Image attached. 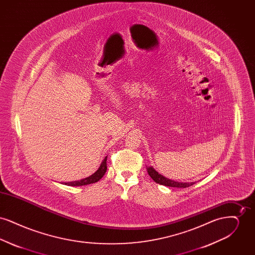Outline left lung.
Wrapping results in <instances>:
<instances>
[{
    "label": "left lung",
    "instance_id": "8db88e82",
    "mask_svg": "<svg viewBox=\"0 0 255 255\" xmlns=\"http://www.w3.org/2000/svg\"><path fill=\"white\" fill-rule=\"evenodd\" d=\"M147 172L149 174V176L154 180V182L165 185V186H170V187H179V188H185L188 186H191L194 184V182H175L169 180L165 177H163L162 175L158 174L156 170L154 169L153 167H147Z\"/></svg>",
    "mask_w": 255,
    "mask_h": 255
}]
</instances>
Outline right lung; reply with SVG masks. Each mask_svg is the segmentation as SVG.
I'll use <instances>...</instances> for the list:
<instances>
[{"label": "right lung", "instance_id": "1", "mask_svg": "<svg viewBox=\"0 0 255 255\" xmlns=\"http://www.w3.org/2000/svg\"><path fill=\"white\" fill-rule=\"evenodd\" d=\"M106 170H107V157H105V158L102 160L99 168L92 176L76 182H65V184L70 186H80V185H87L90 183H95L98 182L104 176V174L106 173Z\"/></svg>", "mask_w": 255, "mask_h": 255}]
</instances>
